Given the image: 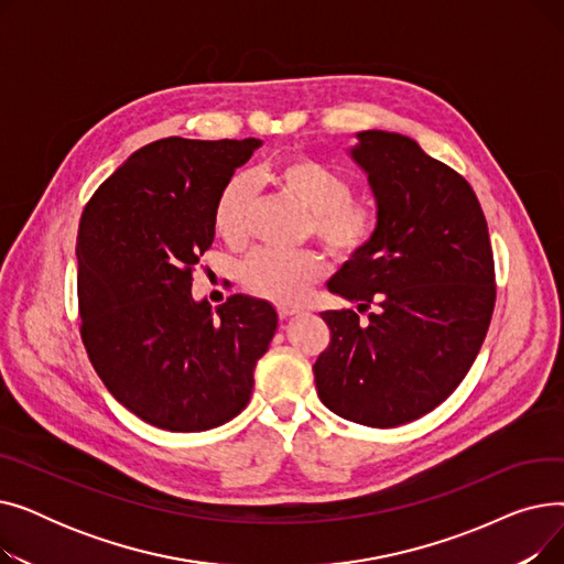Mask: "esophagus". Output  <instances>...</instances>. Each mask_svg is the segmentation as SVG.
Instances as JSON below:
<instances>
[{"mask_svg":"<svg viewBox=\"0 0 564 564\" xmlns=\"http://www.w3.org/2000/svg\"><path fill=\"white\" fill-rule=\"evenodd\" d=\"M276 311H279V317H283V319H285V317H290V315H297V313H302V308H300V306H292V304H281Z\"/></svg>","mask_w":564,"mask_h":564,"instance_id":"1","label":"esophagus"}]
</instances>
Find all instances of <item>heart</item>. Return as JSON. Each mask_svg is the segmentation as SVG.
Returning a JSON list of instances; mask_svg holds the SVG:
<instances>
[{
    "mask_svg": "<svg viewBox=\"0 0 564 564\" xmlns=\"http://www.w3.org/2000/svg\"><path fill=\"white\" fill-rule=\"evenodd\" d=\"M276 189L297 203L308 215L313 237L336 256L364 251L379 230V207L372 198H354L351 181L327 162L315 158H288L264 173ZM253 205V181L245 173L232 175L221 187L213 224L228 245H240L247 237ZM324 274V260L317 251H274L258 249L242 262V283L274 302H294Z\"/></svg>",
    "mask_w": 564,
    "mask_h": 564,
    "instance_id": "obj_1",
    "label": "heart"
}]
</instances>
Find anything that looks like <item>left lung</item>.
<instances>
[{"label": "left lung", "instance_id": "1", "mask_svg": "<svg viewBox=\"0 0 564 564\" xmlns=\"http://www.w3.org/2000/svg\"><path fill=\"white\" fill-rule=\"evenodd\" d=\"M351 160L379 207L375 240L347 260L329 292L376 311H324L332 343L315 366L319 400L368 427L425 416L470 370L494 302L487 219L464 177L395 132L357 134Z\"/></svg>", "mask_w": 564, "mask_h": 564}]
</instances>
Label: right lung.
<instances>
[{
  "mask_svg": "<svg viewBox=\"0 0 564 564\" xmlns=\"http://www.w3.org/2000/svg\"><path fill=\"white\" fill-rule=\"evenodd\" d=\"M260 139L169 137L139 148L86 203L77 232L82 340L107 391L169 432L228 423L253 391L276 311L232 294L217 311L192 297L213 247L221 187Z\"/></svg>",
  "mask_w": 564,
  "mask_h": 564,
  "instance_id": "add662e5",
  "label": "right lung"
}]
</instances>
